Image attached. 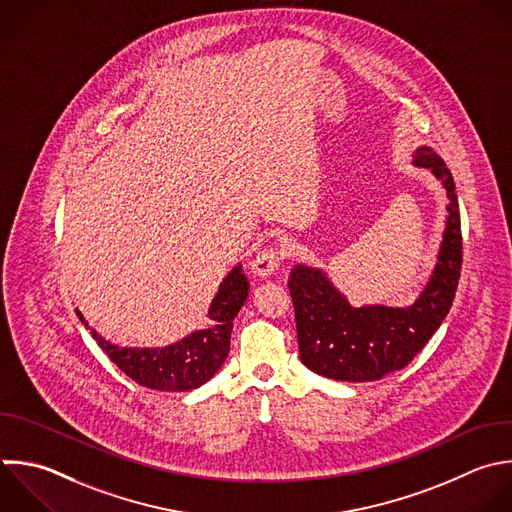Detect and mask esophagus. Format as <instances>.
Listing matches in <instances>:
<instances>
[{"instance_id":"esophagus-1","label":"esophagus","mask_w":512,"mask_h":512,"mask_svg":"<svg viewBox=\"0 0 512 512\" xmlns=\"http://www.w3.org/2000/svg\"><path fill=\"white\" fill-rule=\"evenodd\" d=\"M280 260H282V252L278 248H262L256 258L252 260V272L260 278H266L270 274H274L280 266Z\"/></svg>"}]
</instances>
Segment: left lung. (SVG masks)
Listing matches in <instances>:
<instances>
[{"mask_svg": "<svg viewBox=\"0 0 512 512\" xmlns=\"http://www.w3.org/2000/svg\"><path fill=\"white\" fill-rule=\"evenodd\" d=\"M412 164L430 168L448 198L438 262L414 304L406 308L382 304L354 308L324 270L298 264L290 272L288 288L300 360L320 376L368 382L402 370L432 338L452 306L462 264L460 212L452 174L428 146L416 148Z\"/></svg>", "mask_w": 512, "mask_h": 512, "instance_id": "8db88e82", "label": "left lung"}]
</instances>
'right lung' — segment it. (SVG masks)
<instances>
[{
	"mask_svg": "<svg viewBox=\"0 0 512 512\" xmlns=\"http://www.w3.org/2000/svg\"><path fill=\"white\" fill-rule=\"evenodd\" d=\"M250 284L242 266H234L222 280L208 310V324L164 348H122L104 340L96 330L92 336L110 360L140 386L162 392H186L206 384L224 364L230 352L232 320L248 298ZM86 328L88 322L76 310Z\"/></svg>",
	"mask_w": 512,
	"mask_h": 512,
	"instance_id": "right-lung-1",
	"label": "right lung"
}]
</instances>
